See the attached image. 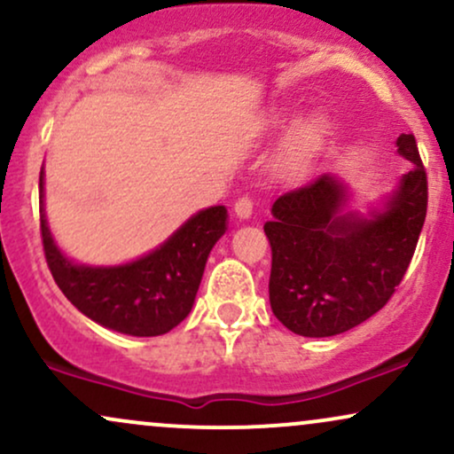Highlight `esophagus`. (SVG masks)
Returning <instances> with one entry per match:
<instances>
[{
  "label": "esophagus",
  "instance_id": "esophagus-1",
  "mask_svg": "<svg viewBox=\"0 0 454 454\" xmlns=\"http://www.w3.org/2000/svg\"><path fill=\"white\" fill-rule=\"evenodd\" d=\"M251 213H254V203H251L247 196H243V199H239L237 203H234V215H237L239 220H249Z\"/></svg>",
  "mask_w": 454,
  "mask_h": 454
}]
</instances>
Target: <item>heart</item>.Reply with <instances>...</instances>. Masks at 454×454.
<instances>
[{
  "mask_svg": "<svg viewBox=\"0 0 454 454\" xmlns=\"http://www.w3.org/2000/svg\"><path fill=\"white\" fill-rule=\"evenodd\" d=\"M266 135H289L277 156V171L289 179L309 173L317 152L324 145L327 122L321 116L307 118L300 107L275 106L262 120Z\"/></svg>",
  "mask_w": 454,
  "mask_h": 454,
  "instance_id": "1",
  "label": "heart"
}]
</instances>
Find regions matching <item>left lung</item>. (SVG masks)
<instances>
[{"label": "left lung", "mask_w": 454, "mask_h": 454, "mask_svg": "<svg viewBox=\"0 0 454 454\" xmlns=\"http://www.w3.org/2000/svg\"><path fill=\"white\" fill-rule=\"evenodd\" d=\"M395 145L412 168L365 213L348 209L351 188L334 173L272 203L270 309L294 334L325 338L364 324L406 275L427 215V175L414 135Z\"/></svg>", "instance_id": "1"}]
</instances>
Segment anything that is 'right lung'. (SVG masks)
<instances>
[{
    "label": "right lung",
    "mask_w": 454,
    "mask_h": 454,
    "mask_svg": "<svg viewBox=\"0 0 454 454\" xmlns=\"http://www.w3.org/2000/svg\"><path fill=\"white\" fill-rule=\"evenodd\" d=\"M40 222L48 269L82 315L120 334L160 336L192 310L207 258L228 231V211L215 205L194 213L165 243L127 264H78L63 254L48 228L42 167Z\"/></svg>",
    "instance_id": "add662e5"
}]
</instances>
